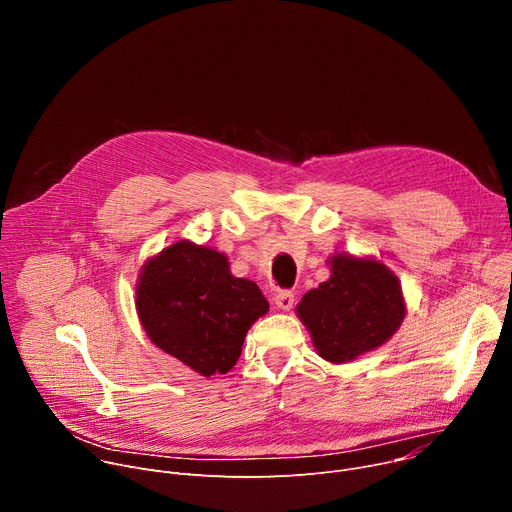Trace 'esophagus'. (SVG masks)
<instances>
[{
  "mask_svg": "<svg viewBox=\"0 0 512 512\" xmlns=\"http://www.w3.org/2000/svg\"><path fill=\"white\" fill-rule=\"evenodd\" d=\"M275 306H277L279 310H291V306H294V291H289V289L277 291Z\"/></svg>",
  "mask_w": 512,
  "mask_h": 512,
  "instance_id": "34e87169",
  "label": "esophagus"
}]
</instances>
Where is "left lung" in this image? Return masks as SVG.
<instances>
[{"label":"left lung","mask_w":512,"mask_h":512,"mask_svg":"<svg viewBox=\"0 0 512 512\" xmlns=\"http://www.w3.org/2000/svg\"><path fill=\"white\" fill-rule=\"evenodd\" d=\"M330 265V279L308 291L298 316L322 358L348 362L395 334L405 302L399 279L375 259L336 255Z\"/></svg>","instance_id":"left-lung-1"}]
</instances>
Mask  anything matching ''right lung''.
Returning a JSON list of instances; mask_svg holds the SVG:
<instances>
[{
    "instance_id": "1",
    "label": "right lung",
    "mask_w": 512,
    "mask_h": 512,
    "mask_svg": "<svg viewBox=\"0 0 512 512\" xmlns=\"http://www.w3.org/2000/svg\"><path fill=\"white\" fill-rule=\"evenodd\" d=\"M135 306L156 346L202 377L229 373L251 324L269 304L235 277L223 253L178 241L143 265Z\"/></svg>"
}]
</instances>
